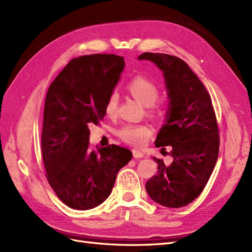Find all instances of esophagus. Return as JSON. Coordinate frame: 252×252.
<instances>
[{
  "label": "esophagus",
  "mask_w": 252,
  "mask_h": 252,
  "mask_svg": "<svg viewBox=\"0 0 252 252\" xmlns=\"http://www.w3.org/2000/svg\"><path fill=\"white\" fill-rule=\"evenodd\" d=\"M132 155H133V158H143V157H144V152H143V151H140V150L133 149V150H132Z\"/></svg>",
  "instance_id": "1"
}]
</instances>
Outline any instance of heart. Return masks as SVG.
I'll return each mask as SVG.
<instances>
[{
    "instance_id": "obj_1",
    "label": "heart",
    "mask_w": 252,
    "mask_h": 252,
    "mask_svg": "<svg viewBox=\"0 0 252 252\" xmlns=\"http://www.w3.org/2000/svg\"><path fill=\"white\" fill-rule=\"evenodd\" d=\"M129 93L136 98L141 104L146 107L154 105L158 97V88L156 84L144 77H136L130 81L127 86ZM118 106V95L113 94L110 95L109 100L106 105V112L109 116H112L117 110ZM120 138L132 145L140 146L143 145L151 134V129L147 125H136L128 124L122 127L119 130Z\"/></svg>"
}]
</instances>
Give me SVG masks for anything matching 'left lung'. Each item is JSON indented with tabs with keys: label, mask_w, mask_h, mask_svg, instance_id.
<instances>
[{
	"label": "left lung",
	"mask_w": 252,
	"mask_h": 252,
	"mask_svg": "<svg viewBox=\"0 0 252 252\" xmlns=\"http://www.w3.org/2000/svg\"><path fill=\"white\" fill-rule=\"evenodd\" d=\"M147 60L163 72L168 96L164 124L156 147L169 146L172 162L154 157L158 173L146 183V191L156 203L180 208L201 194L219 156V129L211 98L203 83L184 61L164 53L145 52Z\"/></svg>",
	"instance_id": "8db88e82"
}]
</instances>
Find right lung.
Segmentation results:
<instances>
[{
	"mask_svg": "<svg viewBox=\"0 0 252 252\" xmlns=\"http://www.w3.org/2000/svg\"><path fill=\"white\" fill-rule=\"evenodd\" d=\"M125 62L116 55L72 59L48 88L42 155L47 180L70 208L93 209L110 195L117 174L132 158L124 147L91 151L89 124H97L120 81Z\"/></svg>",
	"mask_w": 252,
	"mask_h": 252,
	"instance_id": "1",
	"label": "right lung"
}]
</instances>
